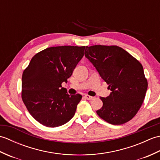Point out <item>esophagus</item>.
<instances>
[{
    "instance_id": "1",
    "label": "esophagus",
    "mask_w": 160,
    "mask_h": 160,
    "mask_svg": "<svg viewBox=\"0 0 160 160\" xmlns=\"http://www.w3.org/2000/svg\"><path fill=\"white\" fill-rule=\"evenodd\" d=\"M85 98L87 100H93L94 99V97H93V96H89V95H85Z\"/></svg>"
}]
</instances>
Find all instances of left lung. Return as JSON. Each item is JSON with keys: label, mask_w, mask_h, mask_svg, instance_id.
Masks as SVG:
<instances>
[{"label": "left lung", "mask_w": 160, "mask_h": 160, "mask_svg": "<svg viewBox=\"0 0 160 160\" xmlns=\"http://www.w3.org/2000/svg\"><path fill=\"white\" fill-rule=\"evenodd\" d=\"M84 55L111 91L109 96L100 97L103 106L96 111L98 116L113 125L131 120L143 103L148 87L142 64L116 45L87 46Z\"/></svg>", "instance_id": "obj_1"}]
</instances>
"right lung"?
<instances>
[{
  "mask_svg": "<svg viewBox=\"0 0 160 160\" xmlns=\"http://www.w3.org/2000/svg\"><path fill=\"white\" fill-rule=\"evenodd\" d=\"M85 46L52 47L37 53L22 76V100L32 116L47 127L69 122L76 113L80 94L69 95L67 82L84 56Z\"/></svg>",
  "mask_w": 160,
  "mask_h": 160,
  "instance_id": "1",
  "label": "right lung"
}]
</instances>
